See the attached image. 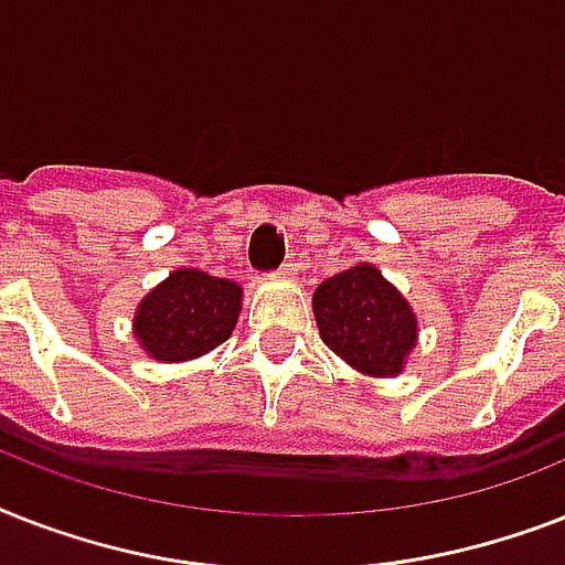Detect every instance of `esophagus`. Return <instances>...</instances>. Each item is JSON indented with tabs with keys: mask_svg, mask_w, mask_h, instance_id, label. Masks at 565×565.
Returning a JSON list of instances; mask_svg holds the SVG:
<instances>
[{
	"mask_svg": "<svg viewBox=\"0 0 565 565\" xmlns=\"http://www.w3.org/2000/svg\"><path fill=\"white\" fill-rule=\"evenodd\" d=\"M281 275H284V278H292V275H299V264H296V260H284Z\"/></svg>",
	"mask_w": 565,
	"mask_h": 565,
	"instance_id": "obj_1",
	"label": "esophagus"
}]
</instances>
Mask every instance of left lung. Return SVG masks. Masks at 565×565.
I'll return each mask as SVG.
<instances>
[{
	"mask_svg": "<svg viewBox=\"0 0 565 565\" xmlns=\"http://www.w3.org/2000/svg\"><path fill=\"white\" fill-rule=\"evenodd\" d=\"M322 343L363 375H398L416 345V313L372 264L331 275L313 292Z\"/></svg>",
	"mask_w": 565,
	"mask_h": 565,
	"instance_id": "8db88e82",
	"label": "left lung"
}]
</instances>
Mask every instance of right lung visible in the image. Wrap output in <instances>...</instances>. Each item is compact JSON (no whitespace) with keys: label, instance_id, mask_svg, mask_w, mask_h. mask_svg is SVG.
Listing matches in <instances>:
<instances>
[{"label":"right lung","instance_id":"right-lung-1","mask_svg":"<svg viewBox=\"0 0 565 565\" xmlns=\"http://www.w3.org/2000/svg\"><path fill=\"white\" fill-rule=\"evenodd\" d=\"M243 287L202 269H175L146 292L135 313V337L154 361H193L225 343L237 326Z\"/></svg>","mask_w":565,"mask_h":565}]
</instances>
